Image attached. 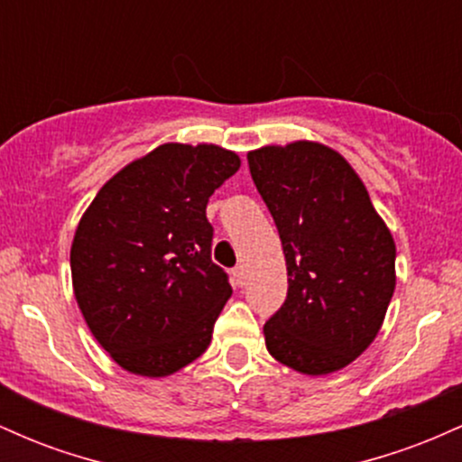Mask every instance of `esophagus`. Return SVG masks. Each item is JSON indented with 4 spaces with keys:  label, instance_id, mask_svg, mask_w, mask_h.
<instances>
[{
    "label": "esophagus",
    "instance_id": "obj_1",
    "mask_svg": "<svg viewBox=\"0 0 462 462\" xmlns=\"http://www.w3.org/2000/svg\"><path fill=\"white\" fill-rule=\"evenodd\" d=\"M232 278H235L236 286H243V284H245V280H247L245 267H243V264H236V267L232 269Z\"/></svg>",
    "mask_w": 462,
    "mask_h": 462
}]
</instances>
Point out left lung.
I'll list each match as a JSON object with an SVG mask.
<instances>
[{"instance_id":"obj_1","label":"left lung","mask_w":462,"mask_h":462,"mask_svg":"<svg viewBox=\"0 0 462 462\" xmlns=\"http://www.w3.org/2000/svg\"><path fill=\"white\" fill-rule=\"evenodd\" d=\"M282 241L289 291L264 323L269 354L309 375L343 369L371 346L395 291V243L338 152L298 141L247 153Z\"/></svg>"}]
</instances>
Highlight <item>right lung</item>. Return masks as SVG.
Masks as SVG:
<instances>
[{"label": "right lung", "mask_w": 462, "mask_h": 462, "mask_svg": "<svg viewBox=\"0 0 462 462\" xmlns=\"http://www.w3.org/2000/svg\"><path fill=\"white\" fill-rule=\"evenodd\" d=\"M241 167L217 145L167 143L99 189L71 245L88 330L124 369L161 378L206 352L232 286L210 258L208 198Z\"/></svg>", "instance_id": "add662e5"}]
</instances>
